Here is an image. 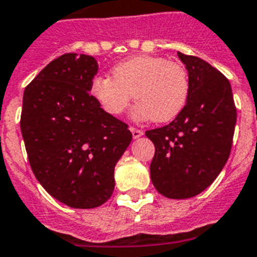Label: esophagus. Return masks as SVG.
<instances>
[{"instance_id": "1", "label": "esophagus", "mask_w": 257, "mask_h": 257, "mask_svg": "<svg viewBox=\"0 0 257 257\" xmlns=\"http://www.w3.org/2000/svg\"><path fill=\"white\" fill-rule=\"evenodd\" d=\"M130 131H131V134H133L134 139H138V138H140V136L144 134L142 130H139V128H135V127H133V126H130Z\"/></svg>"}]
</instances>
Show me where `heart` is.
<instances>
[{
    "mask_svg": "<svg viewBox=\"0 0 257 257\" xmlns=\"http://www.w3.org/2000/svg\"><path fill=\"white\" fill-rule=\"evenodd\" d=\"M112 77H95L90 86L91 96L110 115H121L135 96V118L163 123L178 117L189 97L187 68L162 56L127 59L113 67Z\"/></svg>",
    "mask_w": 257,
    "mask_h": 257,
    "instance_id": "1",
    "label": "heart"
}]
</instances>
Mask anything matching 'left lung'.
<instances>
[{"instance_id": "8db88e82", "label": "left lung", "mask_w": 257, "mask_h": 257, "mask_svg": "<svg viewBox=\"0 0 257 257\" xmlns=\"http://www.w3.org/2000/svg\"><path fill=\"white\" fill-rule=\"evenodd\" d=\"M178 55L189 73L187 104L174 121L145 135L156 148L151 163L154 188L167 198L184 199L210 187L225 166L237 108L221 72L201 58Z\"/></svg>"}]
</instances>
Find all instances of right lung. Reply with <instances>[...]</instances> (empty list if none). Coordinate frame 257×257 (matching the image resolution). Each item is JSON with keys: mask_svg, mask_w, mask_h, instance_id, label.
<instances>
[{"mask_svg": "<svg viewBox=\"0 0 257 257\" xmlns=\"http://www.w3.org/2000/svg\"><path fill=\"white\" fill-rule=\"evenodd\" d=\"M95 58L64 54L24 90L20 130L29 165L50 196L73 208H94L114 190V167L130 145L127 123L90 94Z\"/></svg>", "mask_w": 257, "mask_h": 257, "instance_id": "obj_1", "label": "right lung"}]
</instances>
